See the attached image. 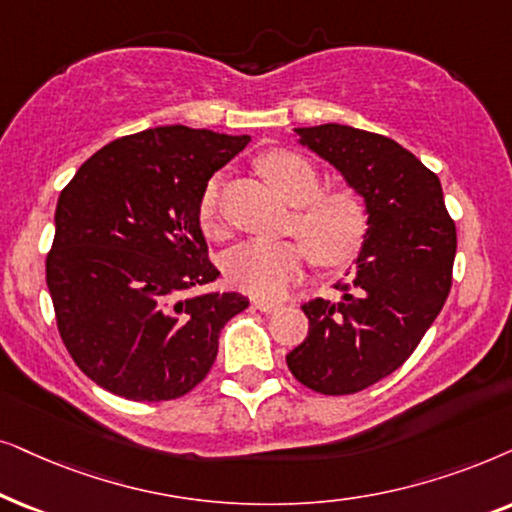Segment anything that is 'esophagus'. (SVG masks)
<instances>
[{
    "mask_svg": "<svg viewBox=\"0 0 512 512\" xmlns=\"http://www.w3.org/2000/svg\"><path fill=\"white\" fill-rule=\"evenodd\" d=\"M252 306H255L257 311H264V313H271V311H276L278 306V302H274V299H252Z\"/></svg>",
    "mask_w": 512,
    "mask_h": 512,
    "instance_id": "esophagus-1",
    "label": "esophagus"
}]
</instances>
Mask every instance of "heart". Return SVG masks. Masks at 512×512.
Masks as SVG:
<instances>
[{"label":"heart","instance_id":"obj_1","mask_svg":"<svg viewBox=\"0 0 512 512\" xmlns=\"http://www.w3.org/2000/svg\"><path fill=\"white\" fill-rule=\"evenodd\" d=\"M260 173L274 192L299 206L292 229L299 241H250L236 245L224 257V274L234 288L255 297H276L302 276L313 257L320 267H342L358 255L367 234V210L351 189L320 192L318 170L304 156L274 149L260 159ZM217 182H210L199 201V222L206 231L217 229Z\"/></svg>","mask_w":512,"mask_h":512}]
</instances>
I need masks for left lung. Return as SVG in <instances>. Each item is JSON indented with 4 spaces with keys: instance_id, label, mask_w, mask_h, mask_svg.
<instances>
[{
    "instance_id": "left-lung-1",
    "label": "left lung",
    "mask_w": 512,
    "mask_h": 512,
    "mask_svg": "<svg viewBox=\"0 0 512 512\" xmlns=\"http://www.w3.org/2000/svg\"><path fill=\"white\" fill-rule=\"evenodd\" d=\"M295 138L363 199L367 234L337 302L302 306L309 335L285 360L311 391L358 393L398 370L438 318L452 285L456 227L438 175L386 135L323 124L295 128Z\"/></svg>"
}]
</instances>
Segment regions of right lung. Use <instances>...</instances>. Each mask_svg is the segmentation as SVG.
I'll list each match as a JSON object with an SVG mask.
<instances>
[{
  "mask_svg": "<svg viewBox=\"0 0 512 512\" xmlns=\"http://www.w3.org/2000/svg\"><path fill=\"white\" fill-rule=\"evenodd\" d=\"M250 135L156 126L81 163L56 206L46 257L60 337L95 384L138 403L180 398L206 379L241 292H201L208 260L199 201Z\"/></svg>",
  "mask_w": 512,
  "mask_h": 512,
  "instance_id": "1",
  "label": "right lung"
}]
</instances>
